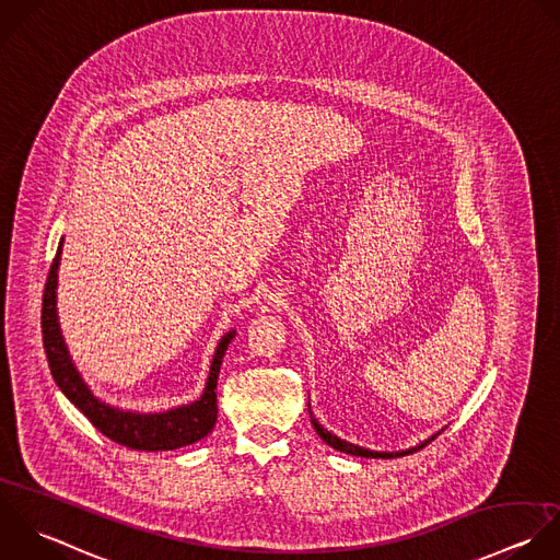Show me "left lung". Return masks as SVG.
<instances>
[{
  "label": "left lung",
  "mask_w": 560,
  "mask_h": 560,
  "mask_svg": "<svg viewBox=\"0 0 560 560\" xmlns=\"http://www.w3.org/2000/svg\"><path fill=\"white\" fill-rule=\"evenodd\" d=\"M310 417H312V425H314V430H316V434L329 445V447H334V450H338V452H342V454H351V456H362V458H399V456H404V454H412V452H417V450H421V447H425L428 443H432L436 436H432V439H428L425 443H421L419 447H415V450H406V452H371V450H364V447H358V445H353V443H347V441H342V439H338L336 434H331L329 430H325L316 419H314V412H312V408H310Z\"/></svg>",
  "instance_id": "1"
}]
</instances>
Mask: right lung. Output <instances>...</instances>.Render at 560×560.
I'll list each match as a JSON object with an SVG mask.
<instances>
[{
    "label": "right lung",
    "instance_id": "1",
    "mask_svg": "<svg viewBox=\"0 0 560 560\" xmlns=\"http://www.w3.org/2000/svg\"><path fill=\"white\" fill-rule=\"evenodd\" d=\"M62 253V240L58 244L56 257L49 266L45 292H43V307H40V327H43V347L47 355V364L51 371V377L56 386L62 390V395L93 423L95 430H100L106 439H110L117 445H124L128 450L139 452H170L185 445H191L200 439H205L218 419V375L220 364L224 358V351L229 349V342L235 338V331H229L222 336L207 377V386L198 401L189 406H180L167 412H128L113 408L89 390L80 373L75 371L69 351L65 347L58 314H56V285H58V264Z\"/></svg>",
    "mask_w": 560,
    "mask_h": 560
}]
</instances>
